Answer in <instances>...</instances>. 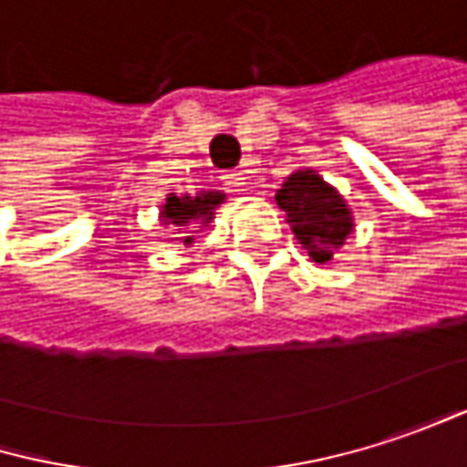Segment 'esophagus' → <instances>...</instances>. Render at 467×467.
Instances as JSON below:
<instances>
[{
  "instance_id": "esophagus-1",
  "label": "esophagus",
  "mask_w": 467,
  "mask_h": 467,
  "mask_svg": "<svg viewBox=\"0 0 467 467\" xmlns=\"http://www.w3.org/2000/svg\"><path fill=\"white\" fill-rule=\"evenodd\" d=\"M221 180L226 182V188H229V191H244V188H246V171H241V169L226 171Z\"/></svg>"
}]
</instances>
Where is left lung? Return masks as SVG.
Segmentation results:
<instances>
[{
	"label": "left lung",
	"mask_w": 467,
	"mask_h": 467,
	"mask_svg": "<svg viewBox=\"0 0 467 467\" xmlns=\"http://www.w3.org/2000/svg\"><path fill=\"white\" fill-rule=\"evenodd\" d=\"M276 204L285 210V218L309 260L320 265L334 260L356 229L353 210L345 196L315 169L293 171L276 191Z\"/></svg>",
	"instance_id": "left-lung-1"
}]
</instances>
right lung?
Returning a JSON list of instances; mask_svg holds the SVG:
<instances>
[{"label": "right lung", "instance_id": "1", "mask_svg": "<svg viewBox=\"0 0 467 467\" xmlns=\"http://www.w3.org/2000/svg\"><path fill=\"white\" fill-rule=\"evenodd\" d=\"M226 199V193L221 191H199V193H169L166 202L161 204V223L171 226L180 232L182 246L193 244V235L202 232L204 226H210V221L215 218V207Z\"/></svg>", "mask_w": 467, "mask_h": 467}]
</instances>
